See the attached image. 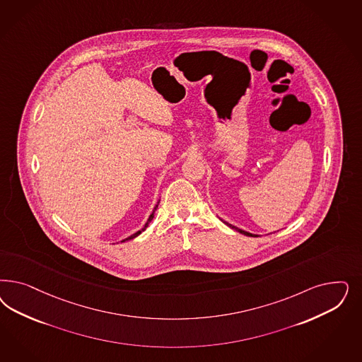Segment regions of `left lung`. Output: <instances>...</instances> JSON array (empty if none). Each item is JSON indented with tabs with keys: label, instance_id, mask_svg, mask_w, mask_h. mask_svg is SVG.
<instances>
[{
	"label": "left lung",
	"instance_id": "8db88e82",
	"mask_svg": "<svg viewBox=\"0 0 362 362\" xmlns=\"http://www.w3.org/2000/svg\"><path fill=\"white\" fill-rule=\"evenodd\" d=\"M229 228H232V229H234V230H237V232H240L241 234H245V235H250V237H257L256 234H252V233H247V232H245V230H243V229H238V228H235V226H233V225H230V223H228V222H225Z\"/></svg>",
	"mask_w": 362,
	"mask_h": 362
}]
</instances>
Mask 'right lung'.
<instances>
[{
  "mask_svg": "<svg viewBox=\"0 0 362 362\" xmlns=\"http://www.w3.org/2000/svg\"><path fill=\"white\" fill-rule=\"evenodd\" d=\"M157 206H158V205H156V208H154V210L157 209ZM154 210H153V213H152V214H151V217H149V220H148V222H146V223H145V226H144V229H142V230H140V232H137V233L133 234V235H130V237H129V238H127V240H124V241H128V240H132V238H134V237H137V235H139V234L142 233V232H144V230H145V228H146V226H148V223H149V222L152 221L153 217H154Z\"/></svg>",
  "mask_w": 362,
  "mask_h": 362,
  "instance_id": "right-lung-1",
  "label": "right lung"
}]
</instances>
